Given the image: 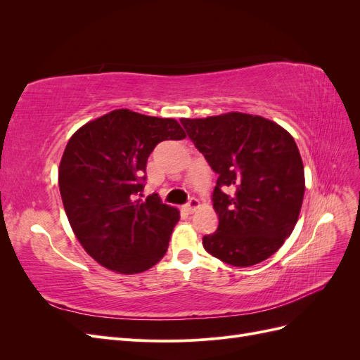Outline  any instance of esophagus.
I'll return each instance as SVG.
<instances>
[{
  "label": "esophagus",
  "mask_w": 360,
  "mask_h": 360,
  "mask_svg": "<svg viewBox=\"0 0 360 360\" xmlns=\"http://www.w3.org/2000/svg\"><path fill=\"white\" fill-rule=\"evenodd\" d=\"M198 205H200V201H198L197 198H191V200L188 201V204L184 205V207H186V210H188L189 213H192L195 209H197Z\"/></svg>",
  "instance_id": "34e87169"
}]
</instances>
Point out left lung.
<instances>
[{
	"label": "left lung",
	"mask_w": 360,
	"mask_h": 360,
	"mask_svg": "<svg viewBox=\"0 0 360 360\" xmlns=\"http://www.w3.org/2000/svg\"><path fill=\"white\" fill-rule=\"evenodd\" d=\"M193 146L217 174L212 201L219 225L202 237L210 255L249 267L274 255L299 219L304 172L294 138L259 115L181 118Z\"/></svg>",
	"instance_id": "obj_1"
}]
</instances>
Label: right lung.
Wrapping results in <instances>:
<instances>
[{"label": "right lung", "instance_id": "right-lung-1", "mask_svg": "<svg viewBox=\"0 0 360 360\" xmlns=\"http://www.w3.org/2000/svg\"><path fill=\"white\" fill-rule=\"evenodd\" d=\"M184 136L174 118L115 110L69 139L58 169L64 210L86 254L103 267L134 275L165 255L179 210L156 193L139 197L151 151Z\"/></svg>", "mask_w": 360, "mask_h": 360}]
</instances>
